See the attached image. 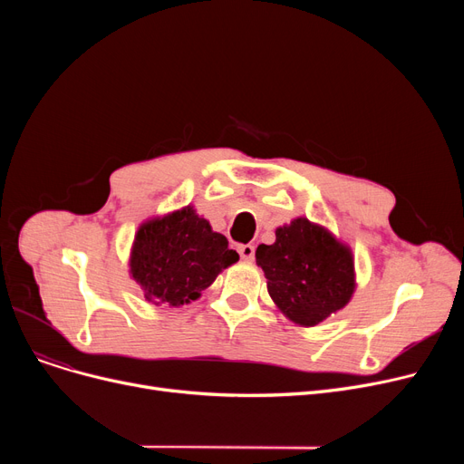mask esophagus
<instances>
[{
  "label": "esophagus",
  "instance_id": "1",
  "mask_svg": "<svg viewBox=\"0 0 464 464\" xmlns=\"http://www.w3.org/2000/svg\"><path fill=\"white\" fill-rule=\"evenodd\" d=\"M237 252H238L240 259H245V261H252V259H254V254H256V248H254L252 245H240V246L237 248Z\"/></svg>",
  "mask_w": 464,
  "mask_h": 464
}]
</instances>
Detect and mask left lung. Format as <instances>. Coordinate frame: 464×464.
<instances>
[{"instance_id":"obj_1","label":"left lung","mask_w":464,"mask_h":464,"mask_svg":"<svg viewBox=\"0 0 464 464\" xmlns=\"http://www.w3.org/2000/svg\"><path fill=\"white\" fill-rule=\"evenodd\" d=\"M256 261L271 299L297 325H318L353 295L352 250L306 218L278 227L273 245L257 246Z\"/></svg>"}]
</instances>
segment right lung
Listing matches in <instances>:
<instances>
[{
    "label": "right lung",
    "mask_w": 464,
    "mask_h": 464,
    "mask_svg": "<svg viewBox=\"0 0 464 464\" xmlns=\"http://www.w3.org/2000/svg\"><path fill=\"white\" fill-rule=\"evenodd\" d=\"M238 261L222 233L212 231L191 207L144 222L130 257V273L156 306L195 301L216 276Z\"/></svg>",
    "instance_id": "1"
}]
</instances>
